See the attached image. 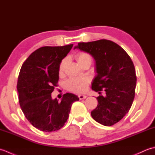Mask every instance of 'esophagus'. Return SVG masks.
<instances>
[{"mask_svg": "<svg viewBox=\"0 0 155 155\" xmlns=\"http://www.w3.org/2000/svg\"><path fill=\"white\" fill-rule=\"evenodd\" d=\"M78 98H79L80 100H83V99H84V98H86L87 96L84 94H80V95H78Z\"/></svg>", "mask_w": 155, "mask_h": 155, "instance_id": "esophagus-1", "label": "esophagus"}]
</instances>
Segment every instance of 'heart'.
Instances as JSON below:
<instances>
[{
  "label": "heart",
  "mask_w": 155,
  "mask_h": 155,
  "mask_svg": "<svg viewBox=\"0 0 155 155\" xmlns=\"http://www.w3.org/2000/svg\"><path fill=\"white\" fill-rule=\"evenodd\" d=\"M76 58H77L78 63L81 66H83L86 63H88V62L91 63L92 60H93L92 56L89 53H88V52H78V53L76 54ZM67 58L62 59V61L61 62L58 69L59 74H60L64 73L66 65H67ZM88 78L85 77L71 78L70 79H68L67 81V83H66V88H67L68 91L74 92V93H81L86 90L87 84H88Z\"/></svg>",
  "instance_id": "obj_1"
}]
</instances>
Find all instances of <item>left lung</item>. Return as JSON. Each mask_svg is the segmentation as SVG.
<instances>
[{"label": "left lung", "instance_id": "8db88e82", "mask_svg": "<svg viewBox=\"0 0 155 155\" xmlns=\"http://www.w3.org/2000/svg\"><path fill=\"white\" fill-rule=\"evenodd\" d=\"M75 48L93 56L97 74L92 89L106 93L105 97H97V107L91 116L101 124L112 126L126 115L133 103L137 84L133 62L123 48L106 39L79 42Z\"/></svg>", "mask_w": 155, "mask_h": 155}]
</instances>
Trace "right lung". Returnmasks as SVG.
<instances>
[{
	"mask_svg": "<svg viewBox=\"0 0 155 155\" xmlns=\"http://www.w3.org/2000/svg\"><path fill=\"white\" fill-rule=\"evenodd\" d=\"M73 45L42 47L29 56L21 68L17 82L22 111L32 126L45 132L58 130L67 122L77 95L66 93L61 102L51 93L58 86L59 65Z\"/></svg>",
	"mask_w": 155,
	"mask_h": 155,
	"instance_id": "obj_1",
	"label": "right lung"
}]
</instances>
